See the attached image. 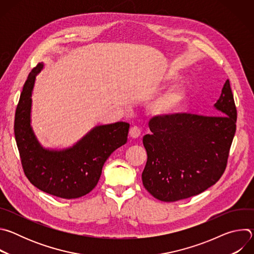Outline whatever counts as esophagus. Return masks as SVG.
<instances>
[{
  "instance_id": "34e87169",
  "label": "esophagus",
  "mask_w": 254,
  "mask_h": 254,
  "mask_svg": "<svg viewBox=\"0 0 254 254\" xmlns=\"http://www.w3.org/2000/svg\"><path fill=\"white\" fill-rule=\"evenodd\" d=\"M129 135L132 138H136L140 135V129L137 127H131L129 128Z\"/></svg>"
}]
</instances>
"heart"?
<instances>
[{
    "instance_id": "b5f03b06",
    "label": "heart",
    "mask_w": 254,
    "mask_h": 254,
    "mask_svg": "<svg viewBox=\"0 0 254 254\" xmlns=\"http://www.w3.org/2000/svg\"><path fill=\"white\" fill-rule=\"evenodd\" d=\"M175 77V74L169 73L168 78L172 79ZM188 99V91L184 88H173L167 91L164 95H162L158 100L154 102L152 105V110L156 114H165L178 110Z\"/></svg>"
}]
</instances>
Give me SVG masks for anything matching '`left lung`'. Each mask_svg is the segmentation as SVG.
<instances>
[{"instance_id": "8db88e82", "label": "left lung", "mask_w": 254, "mask_h": 254, "mask_svg": "<svg viewBox=\"0 0 254 254\" xmlns=\"http://www.w3.org/2000/svg\"><path fill=\"white\" fill-rule=\"evenodd\" d=\"M214 106L218 116L180 113L150 120L152 133L142 137L148 160L141 180L158 200L175 202L196 196L225 172L237 120L229 79Z\"/></svg>"}]
</instances>
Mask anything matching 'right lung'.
I'll return each instance as SVG.
<instances>
[{"label":"right lung","instance_id":"right-lung-1","mask_svg":"<svg viewBox=\"0 0 254 254\" xmlns=\"http://www.w3.org/2000/svg\"><path fill=\"white\" fill-rule=\"evenodd\" d=\"M38 63L29 73L16 108L14 132L25 176L39 190L63 199L88 194L97 185L105 161L127 140L129 125L116 123L94 127L75 146L64 151L43 149L31 126V95Z\"/></svg>","mask_w":254,"mask_h":254}]
</instances>
